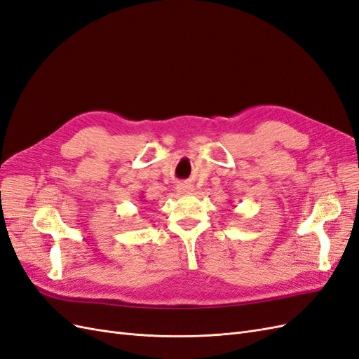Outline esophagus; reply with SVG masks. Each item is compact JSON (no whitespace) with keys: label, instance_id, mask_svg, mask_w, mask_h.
I'll use <instances>...</instances> for the list:
<instances>
[{"label":"esophagus","instance_id":"34e87169","mask_svg":"<svg viewBox=\"0 0 359 359\" xmlns=\"http://www.w3.org/2000/svg\"><path fill=\"white\" fill-rule=\"evenodd\" d=\"M193 189H194L193 184H190V182H180L177 187V190L180 193H190V191H193Z\"/></svg>","mask_w":359,"mask_h":359}]
</instances>
